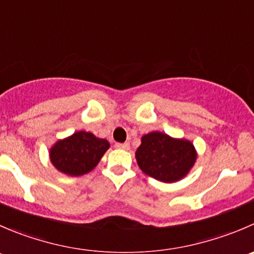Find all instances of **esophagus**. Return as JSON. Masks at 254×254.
<instances>
[{
    "mask_svg": "<svg viewBox=\"0 0 254 254\" xmlns=\"http://www.w3.org/2000/svg\"><path fill=\"white\" fill-rule=\"evenodd\" d=\"M115 147H117V149L129 150L130 145H129V142H117V144H115Z\"/></svg>",
    "mask_w": 254,
    "mask_h": 254,
    "instance_id": "esophagus-1",
    "label": "esophagus"
}]
</instances>
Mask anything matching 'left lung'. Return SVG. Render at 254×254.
Here are the masks:
<instances>
[{"label": "left lung", "mask_w": 254, "mask_h": 254, "mask_svg": "<svg viewBox=\"0 0 254 254\" xmlns=\"http://www.w3.org/2000/svg\"><path fill=\"white\" fill-rule=\"evenodd\" d=\"M135 157L144 174L162 182H176L192 169L197 154L189 140L152 131L141 137Z\"/></svg>", "instance_id": "1"}]
</instances>
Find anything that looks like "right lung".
<instances>
[{
	"label": "right lung",
	"instance_id": "right-lung-1",
	"mask_svg": "<svg viewBox=\"0 0 254 254\" xmlns=\"http://www.w3.org/2000/svg\"><path fill=\"white\" fill-rule=\"evenodd\" d=\"M109 142L92 132L77 131L58 140L49 150L53 166L69 176H82L92 171L109 149Z\"/></svg>",
	"mask_w": 254,
	"mask_h": 254
}]
</instances>
